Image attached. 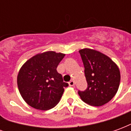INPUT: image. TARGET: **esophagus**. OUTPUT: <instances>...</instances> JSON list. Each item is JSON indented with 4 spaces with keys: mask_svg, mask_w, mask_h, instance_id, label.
I'll use <instances>...</instances> for the list:
<instances>
[{
    "mask_svg": "<svg viewBox=\"0 0 131 131\" xmlns=\"http://www.w3.org/2000/svg\"><path fill=\"white\" fill-rule=\"evenodd\" d=\"M74 81H73V80H71V81H70L69 82V86H74Z\"/></svg>",
    "mask_w": 131,
    "mask_h": 131,
    "instance_id": "obj_1",
    "label": "esophagus"
}]
</instances>
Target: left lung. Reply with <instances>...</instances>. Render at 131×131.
<instances>
[{
    "instance_id": "8db88e82",
    "label": "left lung",
    "mask_w": 131,
    "mask_h": 131,
    "mask_svg": "<svg viewBox=\"0 0 131 131\" xmlns=\"http://www.w3.org/2000/svg\"><path fill=\"white\" fill-rule=\"evenodd\" d=\"M88 83L85 91H78L83 101L93 106H102L115 95L120 84V71L110 57L94 50H79Z\"/></svg>"
}]
</instances>
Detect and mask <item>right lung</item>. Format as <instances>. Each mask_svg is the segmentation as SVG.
<instances>
[{"label":"right lung","instance_id":"right-lung-1","mask_svg":"<svg viewBox=\"0 0 131 131\" xmlns=\"http://www.w3.org/2000/svg\"><path fill=\"white\" fill-rule=\"evenodd\" d=\"M64 54L48 51L35 55L19 71L17 85L24 101L31 107L48 110L60 102L69 84L57 71Z\"/></svg>","mask_w":131,"mask_h":131}]
</instances>
